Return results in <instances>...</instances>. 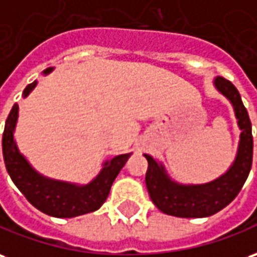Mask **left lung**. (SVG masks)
Instances as JSON below:
<instances>
[{
	"mask_svg": "<svg viewBox=\"0 0 257 257\" xmlns=\"http://www.w3.org/2000/svg\"><path fill=\"white\" fill-rule=\"evenodd\" d=\"M215 89L224 95L233 107L240 130L239 146L232 165L220 178L203 185H182L169 178L164 165L151 155L148 161L146 185L152 203L162 213L180 218H203L218 213L240 192L252 168L253 137L246 107L242 103L238 89L222 77L214 79Z\"/></svg>",
	"mask_w": 257,
	"mask_h": 257,
	"instance_id": "8db88e82",
	"label": "left lung"
}]
</instances>
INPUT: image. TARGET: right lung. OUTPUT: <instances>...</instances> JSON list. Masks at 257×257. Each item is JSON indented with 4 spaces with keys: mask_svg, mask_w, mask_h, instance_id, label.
Wrapping results in <instances>:
<instances>
[{
    "mask_svg": "<svg viewBox=\"0 0 257 257\" xmlns=\"http://www.w3.org/2000/svg\"><path fill=\"white\" fill-rule=\"evenodd\" d=\"M51 71L53 68H47L43 74L47 75ZM36 84L35 81L25 88L24 98L35 89ZM18 111L19 106L15 103L5 121L3 154L11 179L28 201L42 213L57 218H72L100 208L109 196L116 176L132 154H121L106 161L98 176L88 185H75L70 182L46 178L37 172L18 150L14 136L18 121Z\"/></svg>",
    "mask_w": 257,
    "mask_h": 257,
    "instance_id": "obj_1",
    "label": "right lung"
}]
</instances>
